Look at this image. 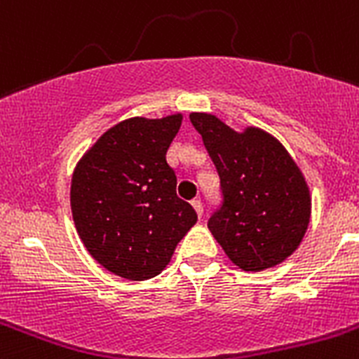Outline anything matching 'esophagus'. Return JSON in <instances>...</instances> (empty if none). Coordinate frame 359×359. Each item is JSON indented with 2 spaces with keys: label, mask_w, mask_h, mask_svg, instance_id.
Segmentation results:
<instances>
[{
  "label": "esophagus",
  "mask_w": 359,
  "mask_h": 359,
  "mask_svg": "<svg viewBox=\"0 0 359 359\" xmlns=\"http://www.w3.org/2000/svg\"><path fill=\"white\" fill-rule=\"evenodd\" d=\"M192 207H194L196 214H198L199 217H203V203H201V199H194V201H192Z\"/></svg>",
  "instance_id": "obj_1"
}]
</instances>
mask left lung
<instances>
[{"mask_svg":"<svg viewBox=\"0 0 359 359\" xmlns=\"http://www.w3.org/2000/svg\"><path fill=\"white\" fill-rule=\"evenodd\" d=\"M223 192L208 230L244 271L280 264L300 246L311 219L306 177L273 135L248 126L236 131L210 113H190Z\"/></svg>","mask_w":359,"mask_h":359,"instance_id":"left-lung-1","label":"left lung"}]
</instances>
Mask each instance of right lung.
<instances>
[{"label":"right lung","mask_w":359,"mask_h":359,"mask_svg":"<svg viewBox=\"0 0 359 359\" xmlns=\"http://www.w3.org/2000/svg\"><path fill=\"white\" fill-rule=\"evenodd\" d=\"M182 113L133 116L107 129L75 165L73 223L98 264L128 280L161 273L198 214L177 198L167 149Z\"/></svg>","instance_id":"obj_1"}]
</instances>
